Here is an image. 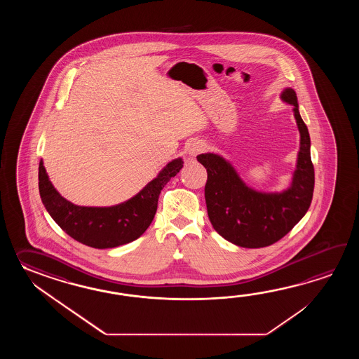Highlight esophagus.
Wrapping results in <instances>:
<instances>
[{"mask_svg":"<svg viewBox=\"0 0 359 359\" xmlns=\"http://www.w3.org/2000/svg\"><path fill=\"white\" fill-rule=\"evenodd\" d=\"M204 150H205V145L201 141H198V140L191 141L189 146H187V153L191 156H196L198 154L203 153Z\"/></svg>","mask_w":359,"mask_h":359,"instance_id":"1","label":"esophagus"}]
</instances>
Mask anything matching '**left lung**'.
Instances as JSON below:
<instances>
[{"instance_id":"1","label":"left lung","mask_w":359,"mask_h":359,"mask_svg":"<svg viewBox=\"0 0 359 359\" xmlns=\"http://www.w3.org/2000/svg\"><path fill=\"white\" fill-rule=\"evenodd\" d=\"M280 97L292 105L300 133L297 168L286 190H254L221 155H198V163L208 172L205 201L210 223L223 238L241 248L257 249L275 244L304 217L312 203L314 168L309 132L299 113L295 91L287 87Z\"/></svg>"}]
</instances>
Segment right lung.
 I'll return each mask as SVG.
<instances>
[{
  "mask_svg": "<svg viewBox=\"0 0 359 359\" xmlns=\"http://www.w3.org/2000/svg\"><path fill=\"white\" fill-rule=\"evenodd\" d=\"M182 167V158L169 161L151 182L122 204L79 206L56 191L41 161L39 195L51 218L69 236L91 248L110 249L128 244L145 232L156 213L161 191Z\"/></svg>",
  "mask_w": 359,
  "mask_h": 359,
  "instance_id": "obj_1",
  "label": "right lung"
}]
</instances>
